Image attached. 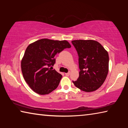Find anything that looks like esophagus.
<instances>
[{
  "label": "esophagus",
  "mask_w": 128,
  "mask_h": 128,
  "mask_svg": "<svg viewBox=\"0 0 128 128\" xmlns=\"http://www.w3.org/2000/svg\"><path fill=\"white\" fill-rule=\"evenodd\" d=\"M70 72H69L68 73H65V74H66V76H69V74H70Z\"/></svg>",
  "instance_id": "obj_1"
}]
</instances>
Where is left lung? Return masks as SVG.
<instances>
[{"mask_svg":"<svg viewBox=\"0 0 128 128\" xmlns=\"http://www.w3.org/2000/svg\"><path fill=\"white\" fill-rule=\"evenodd\" d=\"M72 43L78 55L80 69L79 77L73 83L84 92H94L103 85L107 76L108 52L94 40H74Z\"/></svg>","mask_w":128,"mask_h":128,"instance_id":"obj_1","label":"left lung"}]
</instances>
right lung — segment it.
<instances>
[{
  "label": "right lung",
  "instance_id": "right-lung-1",
  "mask_svg": "<svg viewBox=\"0 0 128 128\" xmlns=\"http://www.w3.org/2000/svg\"><path fill=\"white\" fill-rule=\"evenodd\" d=\"M68 41L44 38L27 47L21 62L25 81L34 92L48 94L58 88L62 75L49 66L55 62V56L64 48H70Z\"/></svg>",
  "mask_w": 128,
  "mask_h": 128
}]
</instances>
